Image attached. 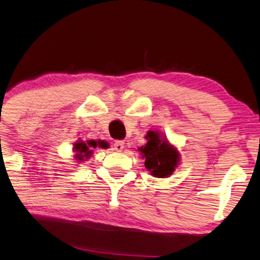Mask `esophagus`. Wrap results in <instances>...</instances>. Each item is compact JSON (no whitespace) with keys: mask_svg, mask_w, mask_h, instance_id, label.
Wrapping results in <instances>:
<instances>
[{"mask_svg":"<svg viewBox=\"0 0 260 260\" xmlns=\"http://www.w3.org/2000/svg\"><path fill=\"white\" fill-rule=\"evenodd\" d=\"M114 149H115V151H117V152H121V151L124 149V142L116 141L114 143Z\"/></svg>","mask_w":260,"mask_h":260,"instance_id":"34e87169","label":"esophagus"}]
</instances>
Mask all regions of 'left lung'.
<instances>
[{
    "label": "left lung",
    "instance_id": "8db88e82",
    "mask_svg": "<svg viewBox=\"0 0 260 260\" xmlns=\"http://www.w3.org/2000/svg\"><path fill=\"white\" fill-rule=\"evenodd\" d=\"M147 143L138 151L145 159V169L155 178H167L179 165L180 154L158 131H147Z\"/></svg>",
    "mask_w": 260,
    "mask_h": 260
}]
</instances>
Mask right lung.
<instances>
[{
    "mask_svg": "<svg viewBox=\"0 0 260 260\" xmlns=\"http://www.w3.org/2000/svg\"><path fill=\"white\" fill-rule=\"evenodd\" d=\"M98 146L107 147V143L102 141H94V139H89L87 142L78 141L74 144V152H77L75 158L79 161H83L85 159H88L93 154V150Z\"/></svg>",
    "mask_w": 260,
    "mask_h": 260,
    "instance_id": "add662e5",
    "label": "right lung"
}]
</instances>
